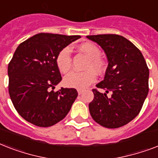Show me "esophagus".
<instances>
[{
  "label": "esophagus",
  "instance_id": "1",
  "mask_svg": "<svg viewBox=\"0 0 158 158\" xmlns=\"http://www.w3.org/2000/svg\"><path fill=\"white\" fill-rule=\"evenodd\" d=\"M77 91H78V94H79V95H80V94L84 92V90L83 89H77Z\"/></svg>",
  "mask_w": 158,
  "mask_h": 158
}]
</instances>
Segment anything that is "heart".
<instances>
[{
	"label": "heart",
	"instance_id": "obj_1",
	"mask_svg": "<svg viewBox=\"0 0 158 158\" xmlns=\"http://www.w3.org/2000/svg\"><path fill=\"white\" fill-rule=\"evenodd\" d=\"M79 48L80 50L86 53L89 57H90V60L87 65V68L89 69L83 72H70L64 77V84L69 88L84 89L95 81L97 78L95 71L98 74H102L105 71L106 63L101 58V50L94 43H84L79 46ZM56 63L57 68L61 73L65 74L69 71L72 66L70 47H65L60 51L56 57Z\"/></svg>",
	"mask_w": 158,
	"mask_h": 158
}]
</instances>
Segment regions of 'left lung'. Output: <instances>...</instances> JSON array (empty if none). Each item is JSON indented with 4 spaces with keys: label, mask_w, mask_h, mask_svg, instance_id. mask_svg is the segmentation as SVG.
<instances>
[{
    "label": "left lung",
    "mask_w": 158,
    "mask_h": 158,
    "mask_svg": "<svg viewBox=\"0 0 158 158\" xmlns=\"http://www.w3.org/2000/svg\"><path fill=\"white\" fill-rule=\"evenodd\" d=\"M101 46L108 60L105 78L93 89L89 111L97 123L115 129L134 120L140 112L148 94L149 69L139 48L117 34L87 36ZM110 96H107L109 92Z\"/></svg>",
    "instance_id": "obj_1"
}]
</instances>
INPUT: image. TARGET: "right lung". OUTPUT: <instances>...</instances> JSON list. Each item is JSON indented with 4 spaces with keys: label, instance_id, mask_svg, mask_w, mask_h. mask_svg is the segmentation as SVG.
Wrapping results in <instances>:
<instances>
[{
    "label": "right lung",
    "instance_id": "right-lung-1",
    "mask_svg": "<svg viewBox=\"0 0 158 158\" xmlns=\"http://www.w3.org/2000/svg\"><path fill=\"white\" fill-rule=\"evenodd\" d=\"M80 36L41 33L21 43L8 64L9 94L17 112L28 122L49 127L63 120L78 97L75 89L61 88L56 57Z\"/></svg>",
    "mask_w": 158,
    "mask_h": 158
}]
</instances>
